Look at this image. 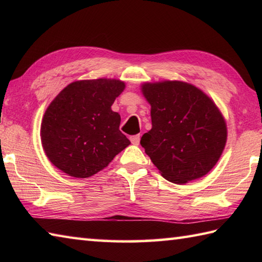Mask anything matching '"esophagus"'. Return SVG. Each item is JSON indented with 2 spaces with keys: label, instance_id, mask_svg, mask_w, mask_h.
Here are the masks:
<instances>
[{
  "label": "esophagus",
  "instance_id": "1",
  "mask_svg": "<svg viewBox=\"0 0 262 262\" xmlns=\"http://www.w3.org/2000/svg\"><path fill=\"white\" fill-rule=\"evenodd\" d=\"M129 140H130L132 144H134V145H138V144H140L141 136H140V134H137V135H133V136H130V137H129Z\"/></svg>",
  "mask_w": 262,
  "mask_h": 262
}]
</instances>
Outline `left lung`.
Here are the masks:
<instances>
[{
    "instance_id": "obj_1",
    "label": "left lung",
    "mask_w": 262,
    "mask_h": 262,
    "mask_svg": "<svg viewBox=\"0 0 262 262\" xmlns=\"http://www.w3.org/2000/svg\"><path fill=\"white\" fill-rule=\"evenodd\" d=\"M152 129L141 145L168 181L178 185L207 174L226 143V124L215 103L191 84L180 81L146 83Z\"/></svg>"
}]
</instances>
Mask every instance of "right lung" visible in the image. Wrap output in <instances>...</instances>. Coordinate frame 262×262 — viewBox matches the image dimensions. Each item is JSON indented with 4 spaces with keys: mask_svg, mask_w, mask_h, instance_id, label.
I'll use <instances>...</instances> for the list:
<instances>
[{
    "mask_svg": "<svg viewBox=\"0 0 262 262\" xmlns=\"http://www.w3.org/2000/svg\"><path fill=\"white\" fill-rule=\"evenodd\" d=\"M124 89L119 80L76 81L53 100L40 134L47 158L56 168L71 177L89 178L129 145L119 130V114L111 110Z\"/></svg>",
    "mask_w": 262,
    "mask_h": 262,
    "instance_id": "right-lung-1",
    "label": "right lung"
}]
</instances>
